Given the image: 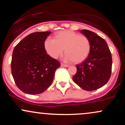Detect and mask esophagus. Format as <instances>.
<instances>
[{"label":"esophagus","mask_w":125,"mask_h":125,"mask_svg":"<svg viewBox=\"0 0 125 125\" xmlns=\"http://www.w3.org/2000/svg\"><path fill=\"white\" fill-rule=\"evenodd\" d=\"M61 66L62 67H69V66L68 64H65L64 63H61Z\"/></svg>","instance_id":"1"}]
</instances>
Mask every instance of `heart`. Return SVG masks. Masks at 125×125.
<instances>
[{
  "label": "heart",
  "instance_id": "heart-1",
  "mask_svg": "<svg viewBox=\"0 0 125 125\" xmlns=\"http://www.w3.org/2000/svg\"><path fill=\"white\" fill-rule=\"evenodd\" d=\"M44 48L50 56L58 58L63 52L66 54L63 59L79 63L85 61L90 53V42L86 36L70 31H61L55 39L49 37L44 42Z\"/></svg>",
  "mask_w": 125,
  "mask_h": 125
}]
</instances>
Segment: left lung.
<instances>
[{
	"label": "left lung",
	"instance_id": "1",
	"mask_svg": "<svg viewBox=\"0 0 125 125\" xmlns=\"http://www.w3.org/2000/svg\"><path fill=\"white\" fill-rule=\"evenodd\" d=\"M90 42V53L83 62L76 65L73 80L87 91L98 89L109 80L112 72L111 53L107 43L96 33L88 30L80 31Z\"/></svg>",
	"mask_w": 125,
	"mask_h": 125
}]
</instances>
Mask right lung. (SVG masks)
Wrapping results in <instances>:
<instances>
[{
  "label": "right lung",
  "instance_id": "1",
  "mask_svg": "<svg viewBox=\"0 0 125 125\" xmlns=\"http://www.w3.org/2000/svg\"><path fill=\"white\" fill-rule=\"evenodd\" d=\"M51 31L30 34L13 51L11 70L17 86L23 92L40 94L51 86L60 62L47 54L44 41Z\"/></svg>",
  "mask_w": 125,
  "mask_h": 125
}]
</instances>
